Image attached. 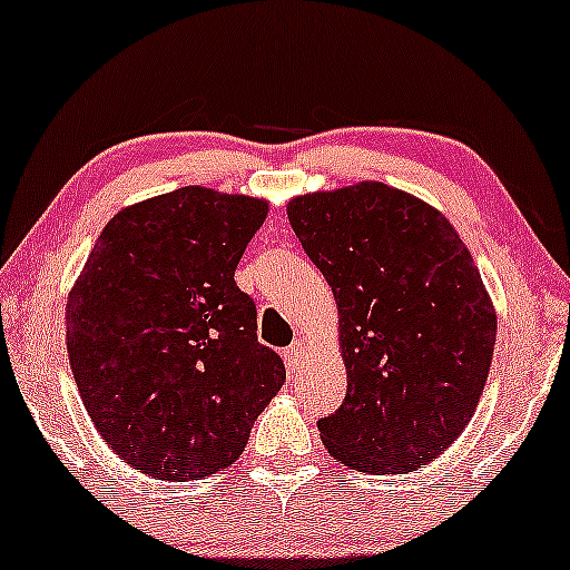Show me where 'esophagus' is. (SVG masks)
Returning <instances> with one entry per match:
<instances>
[{
  "label": "esophagus",
  "mask_w": 570,
  "mask_h": 570,
  "mask_svg": "<svg viewBox=\"0 0 570 570\" xmlns=\"http://www.w3.org/2000/svg\"><path fill=\"white\" fill-rule=\"evenodd\" d=\"M303 358H305V345H303V342H299V340H294L292 345L286 347V351H284V361H286V366H289L292 372H294V368L303 366Z\"/></svg>",
  "instance_id": "34e87169"
}]
</instances>
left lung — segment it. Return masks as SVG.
<instances>
[{"mask_svg":"<svg viewBox=\"0 0 570 570\" xmlns=\"http://www.w3.org/2000/svg\"><path fill=\"white\" fill-rule=\"evenodd\" d=\"M286 212L340 305L347 393L318 420L328 454L374 475L433 462L470 422L497 342L468 246L441 212L382 183Z\"/></svg>","mask_w":570,"mask_h":570,"instance_id":"left-lung-1","label":"left lung"}]
</instances>
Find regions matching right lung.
Segmentation results:
<instances>
[{"label":"right lung","mask_w":570,"mask_h":570,"mask_svg":"<svg viewBox=\"0 0 570 570\" xmlns=\"http://www.w3.org/2000/svg\"><path fill=\"white\" fill-rule=\"evenodd\" d=\"M267 204L173 190L119 212L68 297L66 345L85 409L111 449L159 481H198L242 456L286 380L257 342L238 259Z\"/></svg>","instance_id":"obj_1"}]
</instances>
